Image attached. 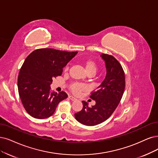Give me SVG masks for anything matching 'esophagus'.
Listing matches in <instances>:
<instances>
[{"mask_svg": "<svg viewBox=\"0 0 158 158\" xmlns=\"http://www.w3.org/2000/svg\"><path fill=\"white\" fill-rule=\"evenodd\" d=\"M69 98L71 100H72V101L77 100V99H76L75 97H73V96H69Z\"/></svg>", "mask_w": 158, "mask_h": 158, "instance_id": "esophagus-1", "label": "esophagus"}]
</instances>
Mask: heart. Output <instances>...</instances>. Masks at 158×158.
<instances>
[{"label":"heart","mask_w":158,"mask_h":158,"mask_svg":"<svg viewBox=\"0 0 158 158\" xmlns=\"http://www.w3.org/2000/svg\"><path fill=\"white\" fill-rule=\"evenodd\" d=\"M83 65L85 66V71L87 74H92L94 75L97 72V65L92 60H85L83 62ZM85 89V86L83 85L74 83L71 85V90L75 94H77L79 93Z\"/></svg>","instance_id":"obj_1"}]
</instances>
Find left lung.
<instances>
[{"label":"left lung","mask_w":158,"mask_h":158,"mask_svg":"<svg viewBox=\"0 0 158 158\" xmlns=\"http://www.w3.org/2000/svg\"><path fill=\"white\" fill-rule=\"evenodd\" d=\"M100 56L105 61L107 73L102 84L90 95L96 104L89 107L88 103L83 101L82 110L75 114V119L86 126H96L109 118L118 106L125 89V74L119 62L107 54L102 53Z\"/></svg>","instance_id":"left-lung-1"}]
</instances>
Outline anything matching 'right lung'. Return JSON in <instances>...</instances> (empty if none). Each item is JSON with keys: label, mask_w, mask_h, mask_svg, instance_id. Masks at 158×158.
I'll use <instances>...</instances> for the list:
<instances>
[{"label": "right lung", "mask_w": 158, "mask_h": 158, "mask_svg": "<svg viewBox=\"0 0 158 158\" xmlns=\"http://www.w3.org/2000/svg\"><path fill=\"white\" fill-rule=\"evenodd\" d=\"M77 53V51L39 49L27 57L20 69L17 86L23 107L32 117H49L58 103L68 98L65 92H51L50 85L52 79L62 75L63 68Z\"/></svg>", "instance_id": "add662e5"}]
</instances>
